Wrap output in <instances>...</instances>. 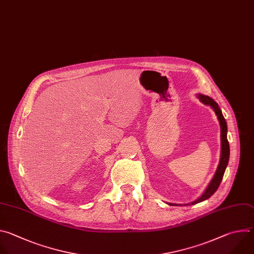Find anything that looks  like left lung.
Returning a JSON list of instances; mask_svg holds the SVG:
<instances>
[{
	"label": "left lung",
	"instance_id": "left-lung-1",
	"mask_svg": "<svg viewBox=\"0 0 254 254\" xmlns=\"http://www.w3.org/2000/svg\"><path fill=\"white\" fill-rule=\"evenodd\" d=\"M198 98L200 99L201 102H203L204 104L206 105H210L214 111H215V114L217 115V118L219 120V123H220V128H221V156H220V161H219V165L217 167V170L215 172V175L214 177L212 178L210 184L208 185V187L206 188L205 192L202 194V196L200 198H198L197 200L193 201L192 202V205L193 204H197L199 203V202L201 201H204L206 199H208L209 197H211L215 191L218 189L221 181H222V178H223V175H224V172H225V169H226V166L228 164V160H229V143H228V140H227V124H226V121L222 115V112L221 110L219 109L217 103L215 102V101L213 99H211L210 97L208 96H204V95H199ZM170 205H177V204H172L170 203ZM186 205V204H185Z\"/></svg>",
	"mask_w": 254,
	"mask_h": 254
}]
</instances>
